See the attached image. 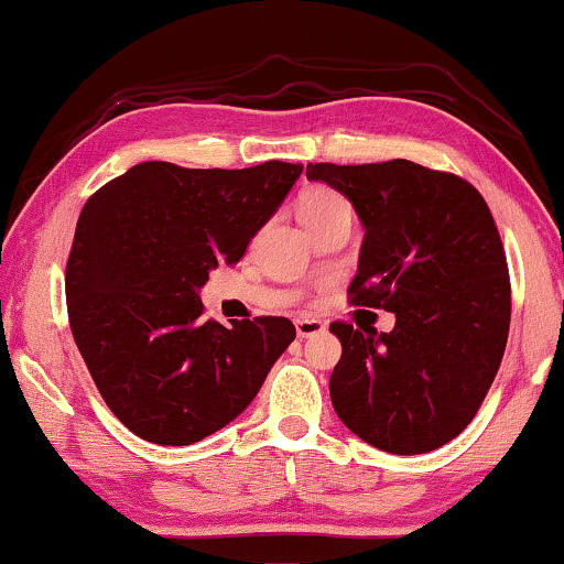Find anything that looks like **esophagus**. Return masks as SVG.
<instances>
[{"label": "esophagus", "mask_w": 564, "mask_h": 564, "mask_svg": "<svg viewBox=\"0 0 564 564\" xmlns=\"http://www.w3.org/2000/svg\"><path fill=\"white\" fill-rule=\"evenodd\" d=\"M324 332V324L319 319H296V335L299 337H314Z\"/></svg>", "instance_id": "obj_1"}]
</instances>
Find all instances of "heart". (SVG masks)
<instances>
[{"label": "heart", "instance_id": "b5f03b06", "mask_svg": "<svg viewBox=\"0 0 564 564\" xmlns=\"http://www.w3.org/2000/svg\"><path fill=\"white\" fill-rule=\"evenodd\" d=\"M335 214H350V204L345 202V196L332 192V188H312L301 199V219H304V225L335 217Z\"/></svg>", "mask_w": 564, "mask_h": 564}]
</instances>
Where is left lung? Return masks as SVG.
I'll return each mask as SVG.
<instances>
[{
  "mask_svg": "<svg viewBox=\"0 0 564 564\" xmlns=\"http://www.w3.org/2000/svg\"><path fill=\"white\" fill-rule=\"evenodd\" d=\"M365 225L347 296L395 314L391 332L332 322L343 358L329 395L347 430L391 455L455 440L478 414L511 324L509 263L478 188L403 161L308 163Z\"/></svg>",
  "mask_w": 564,
  "mask_h": 564,
  "instance_id": "left-lung-1",
  "label": "left lung"
}]
</instances>
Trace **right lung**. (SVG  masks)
I'll list each match as a JSON object with an SVG mask.
<instances>
[{
	"instance_id": "obj_1",
	"label": "right lung",
	"mask_w": 564,
	"mask_h": 564,
	"mask_svg": "<svg viewBox=\"0 0 564 564\" xmlns=\"http://www.w3.org/2000/svg\"><path fill=\"white\" fill-rule=\"evenodd\" d=\"M301 176L132 165L89 196L66 263L76 347L109 411L138 437L184 447L248 409L296 337L285 316L204 319L202 285L235 265Z\"/></svg>"
}]
</instances>
